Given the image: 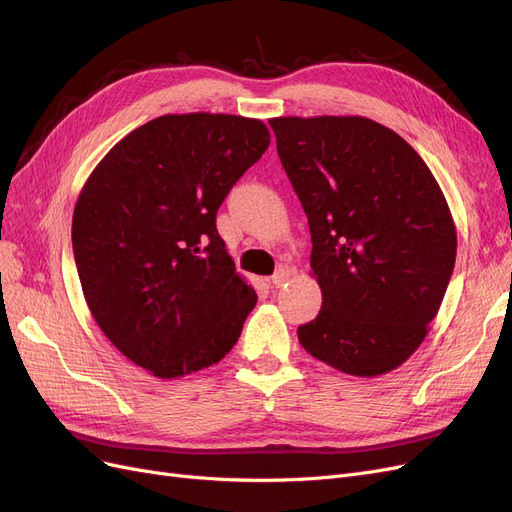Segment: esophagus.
I'll return each instance as SVG.
<instances>
[{"label": "esophagus", "instance_id": "34e87169", "mask_svg": "<svg viewBox=\"0 0 512 512\" xmlns=\"http://www.w3.org/2000/svg\"><path fill=\"white\" fill-rule=\"evenodd\" d=\"M288 276H291V274H288L286 270H278V272L272 276V286H274V288L284 286V284L288 282Z\"/></svg>", "mask_w": 512, "mask_h": 512}]
</instances>
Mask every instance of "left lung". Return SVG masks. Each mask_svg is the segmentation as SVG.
<instances>
[{
	"instance_id": "obj_1",
	"label": "left lung",
	"mask_w": 512,
	"mask_h": 512,
	"mask_svg": "<svg viewBox=\"0 0 512 512\" xmlns=\"http://www.w3.org/2000/svg\"><path fill=\"white\" fill-rule=\"evenodd\" d=\"M311 232L316 320L297 328L320 362L353 376L402 366L425 341L456 261L437 180L397 133L366 117L270 119Z\"/></svg>"
}]
</instances>
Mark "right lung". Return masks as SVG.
I'll return each instance as SVG.
<instances>
[{
  "label": "right lung",
  "instance_id": "obj_1",
  "mask_svg": "<svg viewBox=\"0 0 512 512\" xmlns=\"http://www.w3.org/2000/svg\"><path fill=\"white\" fill-rule=\"evenodd\" d=\"M270 131L238 115H163L108 150L77 198L73 253L106 339L159 379L217 364L257 303L215 215Z\"/></svg>",
  "mask_w": 512,
  "mask_h": 512
}]
</instances>
